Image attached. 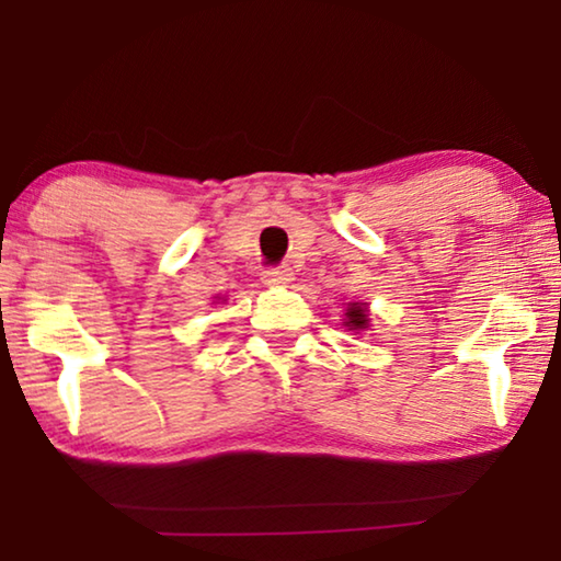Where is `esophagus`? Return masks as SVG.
<instances>
[{
    "mask_svg": "<svg viewBox=\"0 0 561 561\" xmlns=\"http://www.w3.org/2000/svg\"><path fill=\"white\" fill-rule=\"evenodd\" d=\"M262 279L264 284H270V287H277V284L291 282V272L289 266H270V270L262 272Z\"/></svg>",
    "mask_w": 561,
    "mask_h": 561,
    "instance_id": "34e87169",
    "label": "esophagus"
}]
</instances>
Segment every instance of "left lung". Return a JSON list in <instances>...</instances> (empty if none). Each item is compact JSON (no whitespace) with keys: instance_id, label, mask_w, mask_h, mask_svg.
<instances>
[{"instance_id":"left-lung-1","label":"left lung","mask_w":561,"mask_h":561,"mask_svg":"<svg viewBox=\"0 0 561 561\" xmlns=\"http://www.w3.org/2000/svg\"><path fill=\"white\" fill-rule=\"evenodd\" d=\"M347 317H350V322H347V324H350V328H353V330H360V328H365L367 314L363 312L360 307H353V309H350Z\"/></svg>"}]
</instances>
